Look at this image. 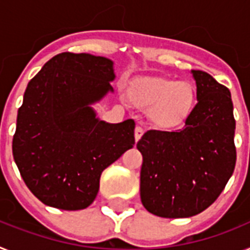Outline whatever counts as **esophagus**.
I'll return each instance as SVG.
<instances>
[{
    "label": "esophagus",
    "mask_w": 250,
    "mask_h": 250,
    "mask_svg": "<svg viewBox=\"0 0 250 250\" xmlns=\"http://www.w3.org/2000/svg\"><path fill=\"white\" fill-rule=\"evenodd\" d=\"M144 134V129L143 126H140V125H138L137 127H135V133H134V137H135V142H138V140L142 138V135Z\"/></svg>",
    "instance_id": "esophagus-1"
}]
</instances>
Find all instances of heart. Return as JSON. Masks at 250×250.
Masks as SVG:
<instances>
[{"label": "heart", "mask_w": 250, "mask_h": 250, "mask_svg": "<svg viewBox=\"0 0 250 250\" xmlns=\"http://www.w3.org/2000/svg\"><path fill=\"white\" fill-rule=\"evenodd\" d=\"M130 101L149 108V117L162 126H177L189 116L194 104L190 84L162 76L142 78L130 84Z\"/></svg>", "instance_id": "1"}]
</instances>
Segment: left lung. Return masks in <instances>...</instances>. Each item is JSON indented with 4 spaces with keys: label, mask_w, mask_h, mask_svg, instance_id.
Instances as JSON below:
<instances>
[{
    "label": "left lung",
    "mask_w": 250,
    "mask_h": 250,
    "mask_svg": "<svg viewBox=\"0 0 250 250\" xmlns=\"http://www.w3.org/2000/svg\"><path fill=\"white\" fill-rule=\"evenodd\" d=\"M198 103L179 130H148L137 143L143 156L140 199L165 218L207 209L234 172L236 148L231 93L209 74L193 70Z\"/></svg>",
    "instance_id": "8db88e82"
}]
</instances>
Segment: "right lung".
Segmentation results:
<instances>
[{"instance_id": "obj_1", "label": "right lung", "mask_w": 250, "mask_h": 250, "mask_svg": "<svg viewBox=\"0 0 250 250\" xmlns=\"http://www.w3.org/2000/svg\"><path fill=\"white\" fill-rule=\"evenodd\" d=\"M112 61L63 52L29 82L18 111L12 154L42 203L76 211L93 203L104 168L133 148L134 120L107 124L89 107L108 90Z\"/></svg>"}]
</instances>
